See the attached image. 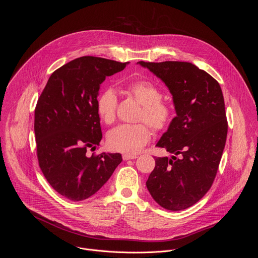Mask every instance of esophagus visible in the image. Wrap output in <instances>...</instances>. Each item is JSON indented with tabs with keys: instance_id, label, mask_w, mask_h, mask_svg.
<instances>
[{
	"instance_id": "1",
	"label": "esophagus",
	"mask_w": 258,
	"mask_h": 258,
	"mask_svg": "<svg viewBox=\"0 0 258 258\" xmlns=\"http://www.w3.org/2000/svg\"><path fill=\"white\" fill-rule=\"evenodd\" d=\"M138 157V155H134V154H123L122 155V159L123 160H130V159H136Z\"/></svg>"
}]
</instances>
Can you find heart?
Masks as SVG:
<instances>
[{"mask_svg": "<svg viewBox=\"0 0 258 258\" xmlns=\"http://www.w3.org/2000/svg\"><path fill=\"white\" fill-rule=\"evenodd\" d=\"M125 92L143 106L139 121L148 123L157 133L168 127L173 117L172 108L161 101L162 93L154 84L143 80L135 81L125 86ZM116 109L115 92L112 89L104 90L96 101V110L101 121L112 124L116 119ZM148 125L121 124L113 128L107 136L108 146L114 151L126 154L139 152L152 138V130Z\"/></svg>", "mask_w": 258, "mask_h": 258, "instance_id": "heart-1", "label": "heart"}]
</instances>
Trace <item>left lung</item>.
<instances>
[{
  "label": "left lung",
  "mask_w": 258,
  "mask_h": 258,
  "mask_svg": "<svg viewBox=\"0 0 258 258\" xmlns=\"http://www.w3.org/2000/svg\"><path fill=\"white\" fill-rule=\"evenodd\" d=\"M169 89L176 111L157 147L173 156L155 157L146 181L153 199L177 211L197 203L211 188L228 134L225 101L219 84L189 62H139Z\"/></svg>",
  "instance_id": "1"
}]
</instances>
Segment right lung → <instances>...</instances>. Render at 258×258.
Returning a JSON list of instances; mask_svg holds the SVG:
<instances>
[{
  "label": "right lung",
  "mask_w": 258,
  "mask_h": 258,
  "mask_svg": "<svg viewBox=\"0 0 258 258\" xmlns=\"http://www.w3.org/2000/svg\"><path fill=\"white\" fill-rule=\"evenodd\" d=\"M121 63L93 56L72 60L55 70L34 110L36 156L52 188L71 201L94 195L122 161L119 153L91 156L102 139L96 101L106 77Z\"/></svg>",
  "instance_id": "add662e5"
}]
</instances>
